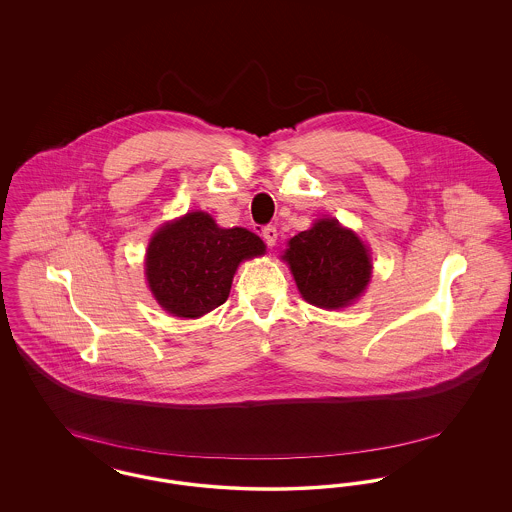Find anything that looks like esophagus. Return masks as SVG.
Masks as SVG:
<instances>
[{
    "mask_svg": "<svg viewBox=\"0 0 512 512\" xmlns=\"http://www.w3.org/2000/svg\"><path fill=\"white\" fill-rule=\"evenodd\" d=\"M261 236H263V240H265V244L272 245L276 244V240H278V230L270 224V226H265L263 230H261Z\"/></svg>",
    "mask_w": 512,
    "mask_h": 512,
    "instance_id": "34e87169",
    "label": "esophagus"
}]
</instances>
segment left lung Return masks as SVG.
<instances>
[{
    "label": "left lung",
    "instance_id": "left-lung-1",
    "mask_svg": "<svg viewBox=\"0 0 512 512\" xmlns=\"http://www.w3.org/2000/svg\"><path fill=\"white\" fill-rule=\"evenodd\" d=\"M284 259L301 295L320 309L347 307L370 280L368 249L336 219L318 220L293 236Z\"/></svg>",
    "mask_w": 512,
    "mask_h": 512
}]
</instances>
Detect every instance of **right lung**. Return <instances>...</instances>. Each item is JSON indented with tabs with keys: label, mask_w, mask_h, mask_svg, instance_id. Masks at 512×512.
Masks as SVG:
<instances>
[{
	"label": "right lung",
	"mask_w": 512,
	"mask_h": 512,
	"mask_svg": "<svg viewBox=\"0 0 512 512\" xmlns=\"http://www.w3.org/2000/svg\"><path fill=\"white\" fill-rule=\"evenodd\" d=\"M265 253L245 228H219L207 213L165 224L147 247L146 274L159 305L174 317L197 318L220 307L244 259Z\"/></svg>",
	"instance_id": "1"
}]
</instances>
